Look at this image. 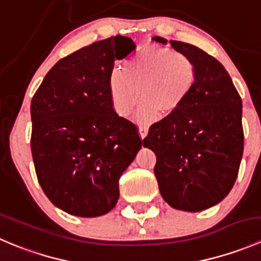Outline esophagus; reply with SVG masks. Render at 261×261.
Wrapping results in <instances>:
<instances>
[{
  "instance_id": "obj_1",
  "label": "esophagus",
  "mask_w": 261,
  "mask_h": 261,
  "mask_svg": "<svg viewBox=\"0 0 261 261\" xmlns=\"http://www.w3.org/2000/svg\"><path fill=\"white\" fill-rule=\"evenodd\" d=\"M147 133H149V126H147L146 123H140V125H139V134H140L141 139L145 138Z\"/></svg>"
}]
</instances>
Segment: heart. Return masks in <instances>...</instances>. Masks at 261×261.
Segmentation results:
<instances>
[{
  "label": "heart",
  "mask_w": 261,
  "mask_h": 261,
  "mask_svg": "<svg viewBox=\"0 0 261 261\" xmlns=\"http://www.w3.org/2000/svg\"><path fill=\"white\" fill-rule=\"evenodd\" d=\"M197 80V65L178 50L144 45L125 58L121 72L110 77L112 106L128 116L143 101L136 117L152 121L160 114L172 115L187 101Z\"/></svg>",
  "instance_id": "heart-1"
}]
</instances>
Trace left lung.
Instances as JSON below:
<instances>
[{
    "label": "left lung",
    "instance_id": "1",
    "mask_svg": "<svg viewBox=\"0 0 261 261\" xmlns=\"http://www.w3.org/2000/svg\"><path fill=\"white\" fill-rule=\"evenodd\" d=\"M152 40L167 44L160 36ZM197 80L177 112L152 123L144 145L154 150L160 194L175 210L198 212L222 201L235 184L244 151L243 102L227 70L212 55L181 41Z\"/></svg>",
    "mask_w": 261,
    "mask_h": 261
}]
</instances>
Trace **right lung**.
Returning a JSON list of instances; mask_svg holds the SVG:
<instances>
[{"label":"right lung","instance_id":"1","mask_svg":"<svg viewBox=\"0 0 261 261\" xmlns=\"http://www.w3.org/2000/svg\"><path fill=\"white\" fill-rule=\"evenodd\" d=\"M135 49L126 36L96 41L60 59L31 99V152L36 177L53 204L97 217L120 197L118 180L144 140L116 114L110 96L115 59Z\"/></svg>","mask_w":261,"mask_h":261}]
</instances>
